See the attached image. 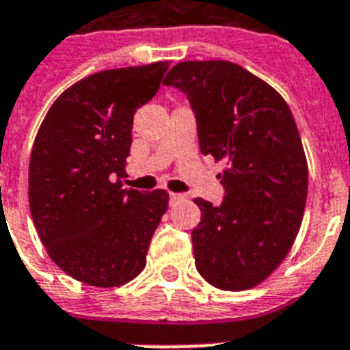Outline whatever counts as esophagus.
<instances>
[{
    "instance_id": "34e87169",
    "label": "esophagus",
    "mask_w": 350,
    "mask_h": 350,
    "mask_svg": "<svg viewBox=\"0 0 350 350\" xmlns=\"http://www.w3.org/2000/svg\"><path fill=\"white\" fill-rule=\"evenodd\" d=\"M169 198H170V201H180V200H183V196H181V194H176V192H170Z\"/></svg>"
}]
</instances>
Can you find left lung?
<instances>
[{"instance_id":"8db88e82","label":"left lung","mask_w":350,"mask_h":350,"mask_svg":"<svg viewBox=\"0 0 350 350\" xmlns=\"http://www.w3.org/2000/svg\"><path fill=\"white\" fill-rule=\"evenodd\" d=\"M165 86L187 95L204 156L224 161L219 206L196 198V268L224 291L255 288L288 255L308 198V161L291 109L262 79L230 61H185Z\"/></svg>"}]
</instances>
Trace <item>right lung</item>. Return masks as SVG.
Returning <instances> with one entry per match:
<instances>
[{
  "label": "right lung",
  "instance_id": "obj_1",
  "mask_svg": "<svg viewBox=\"0 0 350 350\" xmlns=\"http://www.w3.org/2000/svg\"><path fill=\"white\" fill-rule=\"evenodd\" d=\"M167 62L93 73L48 109L30 156L28 201L48 255L95 288L129 282L146 255L169 194L122 189L133 116L152 98Z\"/></svg>",
  "mask_w": 350,
  "mask_h": 350
}]
</instances>
